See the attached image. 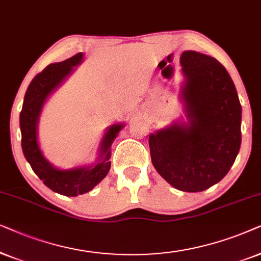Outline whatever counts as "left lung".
I'll return each instance as SVG.
<instances>
[{"mask_svg": "<svg viewBox=\"0 0 261 261\" xmlns=\"http://www.w3.org/2000/svg\"><path fill=\"white\" fill-rule=\"evenodd\" d=\"M185 82L181 100L187 123L175 121L149 136L160 175L185 192L221 181L241 145V103L230 75L217 60L196 51L180 57Z\"/></svg>", "mask_w": 261, "mask_h": 261, "instance_id": "obj_1", "label": "left lung"}]
</instances>
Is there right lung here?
I'll return each instance as SVG.
<instances>
[{
	"instance_id": "right-lung-1",
	"label": "right lung",
	"mask_w": 261,
	"mask_h": 261,
	"mask_svg": "<svg viewBox=\"0 0 261 261\" xmlns=\"http://www.w3.org/2000/svg\"><path fill=\"white\" fill-rule=\"evenodd\" d=\"M83 54L72 56L60 63L47 65L30 83L20 113L21 147L23 155L33 172L48 189L68 197H76L93 190L105 178L111 168V145L124 126L113 124L103 135L99 149V159L95 165L76 167L71 169H58L44 158L38 142V123L43 106L48 95L60 87L71 74L74 67L82 62Z\"/></svg>"
}]
</instances>
